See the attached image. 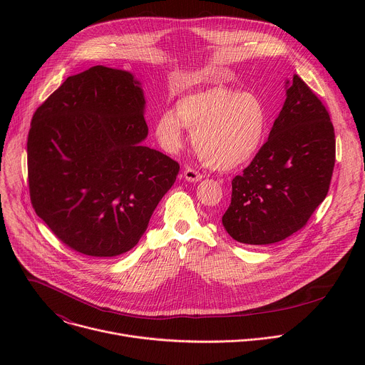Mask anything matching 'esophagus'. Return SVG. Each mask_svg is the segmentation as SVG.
<instances>
[{"instance_id":"esophagus-1","label":"esophagus","mask_w":365,"mask_h":365,"mask_svg":"<svg viewBox=\"0 0 365 365\" xmlns=\"http://www.w3.org/2000/svg\"><path fill=\"white\" fill-rule=\"evenodd\" d=\"M183 178H185V180H187V182H199V180H202V175L199 173V172H196V170H193V169H190V168H187V169H185V172H183Z\"/></svg>"}]
</instances>
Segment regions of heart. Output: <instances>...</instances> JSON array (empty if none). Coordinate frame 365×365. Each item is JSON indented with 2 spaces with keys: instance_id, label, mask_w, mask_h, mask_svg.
I'll return each mask as SVG.
<instances>
[{
  "instance_id": "b5f03b06",
  "label": "heart",
  "mask_w": 365,
  "mask_h": 365,
  "mask_svg": "<svg viewBox=\"0 0 365 365\" xmlns=\"http://www.w3.org/2000/svg\"><path fill=\"white\" fill-rule=\"evenodd\" d=\"M185 128L193 133L200 159L215 170L228 172L258 153L267 131V111L252 92L210 86L180 96L176 110L162 111L153 124L155 140L168 153L183 148Z\"/></svg>"
}]
</instances>
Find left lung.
Here are the masks:
<instances>
[{"label": "left lung", "mask_w": 365, "mask_h": 365, "mask_svg": "<svg viewBox=\"0 0 365 365\" xmlns=\"http://www.w3.org/2000/svg\"><path fill=\"white\" fill-rule=\"evenodd\" d=\"M269 140L232 180L222 217L238 242L266 245L299 231L324 202L335 165V133L318 96L294 75Z\"/></svg>", "instance_id": "left-lung-1"}]
</instances>
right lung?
<instances>
[{"instance_id":"1","label":"right lung","mask_w":365,"mask_h":365,"mask_svg":"<svg viewBox=\"0 0 365 365\" xmlns=\"http://www.w3.org/2000/svg\"><path fill=\"white\" fill-rule=\"evenodd\" d=\"M141 82L93 66L69 76L31 120L27 140L36 214L72 250L110 258L130 251L179 173L145 147Z\"/></svg>"}]
</instances>
